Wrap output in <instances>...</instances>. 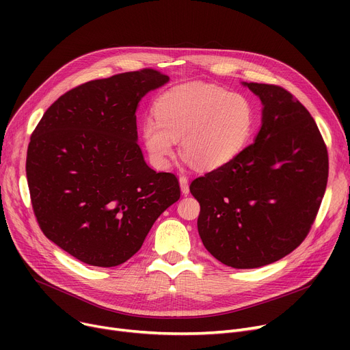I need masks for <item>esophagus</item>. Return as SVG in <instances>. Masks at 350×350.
Masks as SVG:
<instances>
[{
    "label": "esophagus",
    "mask_w": 350,
    "mask_h": 350,
    "mask_svg": "<svg viewBox=\"0 0 350 350\" xmlns=\"http://www.w3.org/2000/svg\"><path fill=\"white\" fill-rule=\"evenodd\" d=\"M178 183H180V189H181V193L187 196L190 193V189H189V180L186 176H180L178 177Z\"/></svg>",
    "instance_id": "esophagus-1"
}]
</instances>
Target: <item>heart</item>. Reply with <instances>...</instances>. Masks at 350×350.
Here are the masks:
<instances>
[{"label": "heart", "mask_w": 350, "mask_h": 350, "mask_svg": "<svg viewBox=\"0 0 350 350\" xmlns=\"http://www.w3.org/2000/svg\"><path fill=\"white\" fill-rule=\"evenodd\" d=\"M154 116L143 122L142 137L157 167L169 164L178 139L198 169L224 167L245 149L254 129V110L245 96L200 82L164 92L154 103Z\"/></svg>", "instance_id": "b5f03b06"}]
</instances>
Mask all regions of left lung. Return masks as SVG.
Returning <instances> with one entry per match:
<instances>
[{
	"instance_id": "obj_1",
	"label": "left lung",
	"mask_w": 350,
	"mask_h": 350,
	"mask_svg": "<svg viewBox=\"0 0 350 350\" xmlns=\"http://www.w3.org/2000/svg\"><path fill=\"white\" fill-rule=\"evenodd\" d=\"M262 103L254 143L196 178L197 228L224 265L250 269L284 258L308 235L327 183V150L305 106L288 90L243 82Z\"/></svg>"
}]
</instances>
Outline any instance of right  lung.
Here are the masks:
<instances>
[{
    "label": "right lung",
    "instance_id": "1",
    "mask_svg": "<svg viewBox=\"0 0 350 350\" xmlns=\"http://www.w3.org/2000/svg\"><path fill=\"white\" fill-rule=\"evenodd\" d=\"M169 79L142 69L86 82L53 102L31 136L35 217L48 240L85 264L132 258L180 198L176 176L150 169L137 144L139 102Z\"/></svg>",
    "mask_w": 350,
    "mask_h": 350
}]
</instances>
